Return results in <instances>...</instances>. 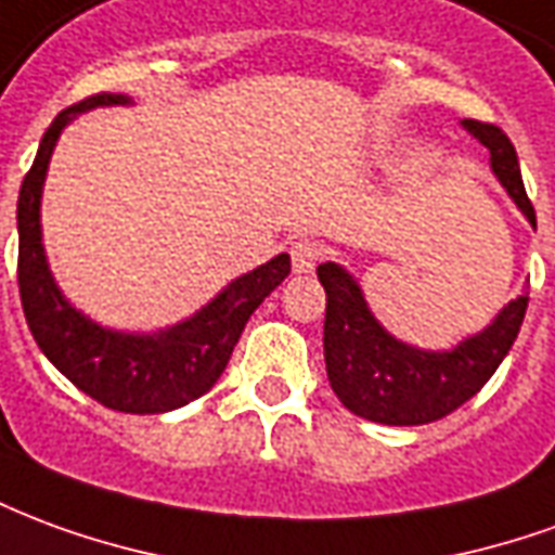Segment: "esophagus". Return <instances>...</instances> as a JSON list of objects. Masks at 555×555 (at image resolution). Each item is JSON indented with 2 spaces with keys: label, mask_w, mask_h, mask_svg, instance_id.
Instances as JSON below:
<instances>
[{
  "label": "esophagus",
  "mask_w": 555,
  "mask_h": 555,
  "mask_svg": "<svg viewBox=\"0 0 555 555\" xmlns=\"http://www.w3.org/2000/svg\"><path fill=\"white\" fill-rule=\"evenodd\" d=\"M321 258V243L302 237L291 246V264H294V273H312L314 264Z\"/></svg>",
  "instance_id": "1"
}]
</instances>
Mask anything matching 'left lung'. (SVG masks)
Masks as SVG:
<instances>
[{
	"label": "left lung",
	"mask_w": 555,
	"mask_h": 555,
	"mask_svg": "<svg viewBox=\"0 0 555 555\" xmlns=\"http://www.w3.org/2000/svg\"><path fill=\"white\" fill-rule=\"evenodd\" d=\"M466 133L490 151V171L517 210L535 229V210L524 190L517 151L500 127L473 118L461 121ZM326 291L324 360L338 401L380 425H428L449 416L488 384L524 324L529 285L502 306L485 330L449 350H425L396 338L374 318L360 282L336 261L318 267Z\"/></svg>",
	"instance_id": "8db88e82"
}]
</instances>
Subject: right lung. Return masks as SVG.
<instances>
[{
  "mask_svg": "<svg viewBox=\"0 0 555 555\" xmlns=\"http://www.w3.org/2000/svg\"><path fill=\"white\" fill-rule=\"evenodd\" d=\"M101 106H133L127 94H94L62 109L38 147L17 198V282L31 336L43 357L86 396L121 413H169L202 398L225 372L249 314L291 273L288 253L231 279L214 300L178 324L130 333L98 324L79 312L55 282L43 249L41 198L55 142L79 113Z\"/></svg>",
  "mask_w": 555,
  "mask_h": 555,
  "instance_id": "add662e5",
  "label": "right lung"
}]
</instances>
